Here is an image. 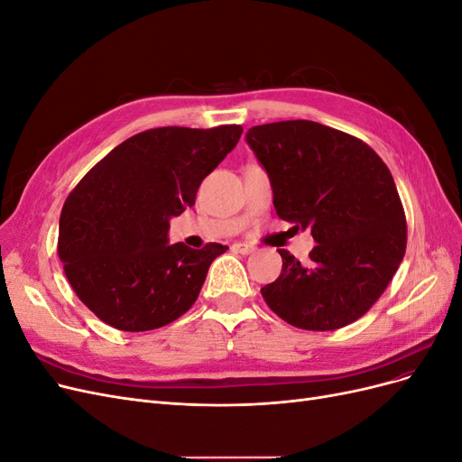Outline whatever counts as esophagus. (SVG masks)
<instances>
[{
  "instance_id": "1",
  "label": "esophagus",
  "mask_w": 462,
  "mask_h": 462,
  "mask_svg": "<svg viewBox=\"0 0 462 462\" xmlns=\"http://www.w3.org/2000/svg\"><path fill=\"white\" fill-rule=\"evenodd\" d=\"M235 253H239V254H253L254 250H256V246H253V245H248V243H241V241H236V243H233V246H231Z\"/></svg>"
}]
</instances>
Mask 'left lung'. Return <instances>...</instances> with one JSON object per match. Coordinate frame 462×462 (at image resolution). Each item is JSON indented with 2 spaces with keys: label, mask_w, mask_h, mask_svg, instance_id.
Listing matches in <instances>:
<instances>
[{
  "label": "left lung",
  "mask_w": 462,
  "mask_h": 462,
  "mask_svg": "<svg viewBox=\"0 0 462 462\" xmlns=\"http://www.w3.org/2000/svg\"><path fill=\"white\" fill-rule=\"evenodd\" d=\"M246 143L272 180L277 216L318 243L302 265L289 250L282 275L260 289L287 324L333 331L383 295L407 250V217L383 160L360 138L316 121L248 129Z\"/></svg>",
  "instance_id": "8db88e82"
}]
</instances>
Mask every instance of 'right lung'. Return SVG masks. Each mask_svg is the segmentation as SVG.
<instances>
[{
  "label": "right lung",
  "instance_id": "add662e5",
  "mask_svg": "<svg viewBox=\"0 0 462 462\" xmlns=\"http://www.w3.org/2000/svg\"><path fill=\"white\" fill-rule=\"evenodd\" d=\"M241 125L138 133L79 180L60 217L58 253L77 297L104 324L150 331L183 316L226 246L167 245L170 217L236 146Z\"/></svg>",
  "mask_w": 462,
  "mask_h": 462
}]
</instances>
